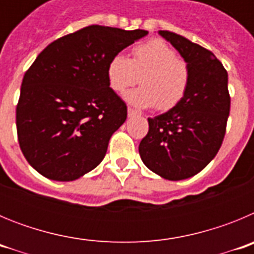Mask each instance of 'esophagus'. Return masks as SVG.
<instances>
[{"instance_id":"obj_1","label":"esophagus","mask_w":254,"mask_h":254,"mask_svg":"<svg viewBox=\"0 0 254 254\" xmlns=\"http://www.w3.org/2000/svg\"><path fill=\"white\" fill-rule=\"evenodd\" d=\"M127 114H128V117H133L137 114V112L134 111V109H132V108L128 107V109H127Z\"/></svg>"}]
</instances>
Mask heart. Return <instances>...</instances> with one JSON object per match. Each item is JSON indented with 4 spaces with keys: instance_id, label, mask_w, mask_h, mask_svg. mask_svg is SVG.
<instances>
[{
    "instance_id": "obj_1",
    "label": "heart",
    "mask_w": 254,
    "mask_h": 254,
    "mask_svg": "<svg viewBox=\"0 0 254 254\" xmlns=\"http://www.w3.org/2000/svg\"><path fill=\"white\" fill-rule=\"evenodd\" d=\"M142 86L127 94V100L140 108L155 107L160 112L176 108L185 99L190 82L187 61L161 39H152L132 49V58L116 55L107 67L109 86L125 93L138 82Z\"/></svg>"
}]
</instances>
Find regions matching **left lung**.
I'll return each mask as SVG.
<instances>
[{
    "instance_id": "8db88e82",
    "label": "left lung",
    "mask_w": 254,
    "mask_h": 254,
    "mask_svg": "<svg viewBox=\"0 0 254 254\" xmlns=\"http://www.w3.org/2000/svg\"><path fill=\"white\" fill-rule=\"evenodd\" d=\"M159 34L187 61L190 82L176 108L149 121L138 151L143 164L169 181L196 176L216 156L226 132L228 72L208 49L168 30Z\"/></svg>"
}]
</instances>
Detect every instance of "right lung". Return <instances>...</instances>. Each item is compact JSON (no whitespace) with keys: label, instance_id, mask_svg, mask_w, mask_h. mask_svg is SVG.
Wrapping results in <instances>:
<instances>
[{"label":"right lung","instance_id":"right-lung-1","mask_svg":"<svg viewBox=\"0 0 254 254\" xmlns=\"http://www.w3.org/2000/svg\"><path fill=\"white\" fill-rule=\"evenodd\" d=\"M147 34L90 25L52 42L24 75L16 107L17 140L38 173L75 181L104 159L127 105L107 78L113 56Z\"/></svg>","mask_w":254,"mask_h":254}]
</instances>
